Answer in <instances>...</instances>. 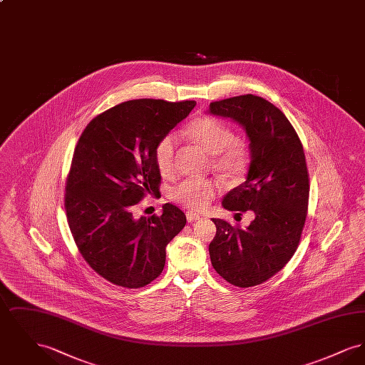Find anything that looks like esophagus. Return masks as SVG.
<instances>
[{"mask_svg":"<svg viewBox=\"0 0 365 365\" xmlns=\"http://www.w3.org/2000/svg\"><path fill=\"white\" fill-rule=\"evenodd\" d=\"M186 219H187V222H189V223H191V222H194V220H198V219H200V215L187 212V213H186Z\"/></svg>","mask_w":365,"mask_h":365,"instance_id":"34e87169","label":"esophagus"}]
</instances>
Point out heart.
I'll return each mask as SVG.
<instances>
[{"instance_id": "1", "label": "heart", "mask_w": 365, "mask_h": 365, "mask_svg": "<svg viewBox=\"0 0 365 365\" xmlns=\"http://www.w3.org/2000/svg\"><path fill=\"white\" fill-rule=\"evenodd\" d=\"M187 134L213 155V168L228 180H240L249 165V150L237 139L231 125L212 116H202L191 122ZM178 138L170 133L158 139L155 148L157 168L164 176L176 170ZM219 192L216 182L209 179H186L171 190V198L183 207L202 210Z\"/></svg>"}]
</instances>
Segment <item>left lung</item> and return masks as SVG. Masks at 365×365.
Listing matches in <instances>:
<instances>
[{
    "label": "left lung",
    "mask_w": 365,
    "mask_h": 365,
    "mask_svg": "<svg viewBox=\"0 0 365 365\" xmlns=\"http://www.w3.org/2000/svg\"><path fill=\"white\" fill-rule=\"evenodd\" d=\"M209 112L240 123L250 140L246 180L223 198L228 210H252L246 228L213 219L209 243L216 272L238 287L272 278L298 247L308 215L309 174L302 143L284 113L259 96L245 94L215 101Z\"/></svg>",
    "instance_id": "obj_1"
}]
</instances>
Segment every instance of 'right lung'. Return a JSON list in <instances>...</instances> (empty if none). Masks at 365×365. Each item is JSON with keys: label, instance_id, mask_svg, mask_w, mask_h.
Returning a JSON list of instances; mask_svg holds the SVG:
<instances>
[{"label": "right lung", "instance_id": "1", "mask_svg": "<svg viewBox=\"0 0 365 365\" xmlns=\"http://www.w3.org/2000/svg\"><path fill=\"white\" fill-rule=\"evenodd\" d=\"M194 106L125 101L96 116L76 143L64 198L71 234L87 264L116 286L139 289L155 280L164 269L165 246L186 225L173 204L150 217H135L134 208L158 192V139Z\"/></svg>", "mask_w": 365, "mask_h": 365}]
</instances>
